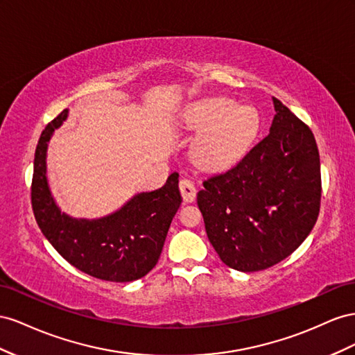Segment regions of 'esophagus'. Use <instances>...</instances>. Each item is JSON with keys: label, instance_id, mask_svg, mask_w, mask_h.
<instances>
[{"label": "esophagus", "instance_id": "1", "mask_svg": "<svg viewBox=\"0 0 355 355\" xmlns=\"http://www.w3.org/2000/svg\"><path fill=\"white\" fill-rule=\"evenodd\" d=\"M180 191H181V196H183V200L187 202V204H190V202H193L196 199V187L190 180L184 178L180 181Z\"/></svg>", "mask_w": 355, "mask_h": 355}]
</instances>
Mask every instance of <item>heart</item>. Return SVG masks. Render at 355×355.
<instances>
[{
  "label": "heart",
  "mask_w": 355,
  "mask_h": 355,
  "mask_svg": "<svg viewBox=\"0 0 355 355\" xmlns=\"http://www.w3.org/2000/svg\"><path fill=\"white\" fill-rule=\"evenodd\" d=\"M181 126L198 134L191 156L204 169H223L244 156L254 141L260 117L251 105H238L225 96H207L189 104Z\"/></svg>",
  "instance_id": "1"
}]
</instances>
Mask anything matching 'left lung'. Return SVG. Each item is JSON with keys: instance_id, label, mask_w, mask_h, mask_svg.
Listing matches in <instances>:
<instances>
[{"instance_id": "8db88e82", "label": "left lung", "mask_w": 355, "mask_h": 355, "mask_svg": "<svg viewBox=\"0 0 355 355\" xmlns=\"http://www.w3.org/2000/svg\"><path fill=\"white\" fill-rule=\"evenodd\" d=\"M269 134L235 166L204 181L198 207L221 261L241 272L288 257L315 225L320 155L311 129L272 98Z\"/></svg>"}]
</instances>
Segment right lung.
<instances>
[{
	"instance_id": "obj_1",
	"label": "right lung",
	"mask_w": 355,
	"mask_h": 355,
	"mask_svg": "<svg viewBox=\"0 0 355 355\" xmlns=\"http://www.w3.org/2000/svg\"><path fill=\"white\" fill-rule=\"evenodd\" d=\"M68 108L46 126L34 159L33 209L46 239L74 268L111 282H129L156 266L168 229L181 205L178 174L166 183L139 191L114 212L98 218H77L59 208L47 180V147L55 130L68 119Z\"/></svg>"
}]
</instances>
